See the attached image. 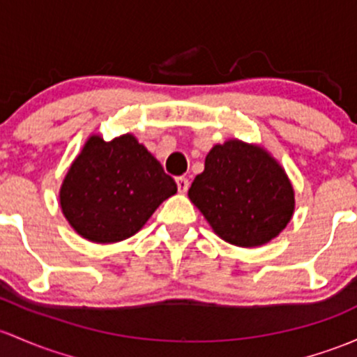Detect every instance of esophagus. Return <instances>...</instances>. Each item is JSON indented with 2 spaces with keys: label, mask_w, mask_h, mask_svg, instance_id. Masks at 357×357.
I'll return each mask as SVG.
<instances>
[{
  "label": "esophagus",
  "mask_w": 357,
  "mask_h": 357,
  "mask_svg": "<svg viewBox=\"0 0 357 357\" xmlns=\"http://www.w3.org/2000/svg\"><path fill=\"white\" fill-rule=\"evenodd\" d=\"M176 185H178V190L181 191V193H186L190 188V181L188 178H183V176H179L178 179H176Z\"/></svg>",
  "instance_id": "34e87169"
}]
</instances>
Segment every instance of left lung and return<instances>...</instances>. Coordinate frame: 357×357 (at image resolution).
<instances>
[{
  "label": "left lung",
  "instance_id": "left-lung-1",
  "mask_svg": "<svg viewBox=\"0 0 357 357\" xmlns=\"http://www.w3.org/2000/svg\"><path fill=\"white\" fill-rule=\"evenodd\" d=\"M188 197L217 236L241 248L277 238L294 213L286 171L267 150L241 140L210 150Z\"/></svg>",
  "mask_w": 357,
  "mask_h": 357
}]
</instances>
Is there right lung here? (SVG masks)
Instances as JSON below:
<instances>
[{
    "mask_svg": "<svg viewBox=\"0 0 357 357\" xmlns=\"http://www.w3.org/2000/svg\"><path fill=\"white\" fill-rule=\"evenodd\" d=\"M178 191L174 179L133 135H93L66 172L59 204L70 226L92 243H118L140 231Z\"/></svg>",
    "mask_w": 357,
    "mask_h": 357,
    "instance_id": "add662e5",
    "label": "right lung"
}]
</instances>
